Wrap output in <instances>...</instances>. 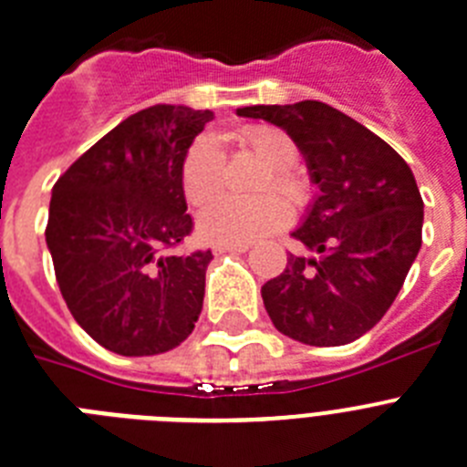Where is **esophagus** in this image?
I'll return each mask as SVG.
<instances>
[{
	"label": "esophagus",
	"mask_w": 467,
	"mask_h": 467,
	"mask_svg": "<svg viewBox=\"0 0 467 467\" xmlns=\"http://www.w3.org/2000/svg\"><path fill=\"white\" fill-rule=\"evenodd\" d=\"M250 250V243H217L214 245V253L224 254V253H245Z\"/></svg>",
	"instance_id": "34e87169"
}]
</instances>
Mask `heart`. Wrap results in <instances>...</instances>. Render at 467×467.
Masks as SVG:
<instances>
[{"mask_svg": "<svg viewBox=\"0 0 467 467\" xmlns=\"http://www.w3.org/2000/svg\"><path fill=\"white\" fill-rule=\"evenodd\" d=\"M241 149L260 158L269 174L257 191H276L290 205L305 201V186L293 172L297 162V146L283 130L272 125H248L234 134ZM182 191L191 205H205L224 184V155L213 137L195 139L182 162ZM288 222V207L276 195H260L253 201L219 198L201 214L202 236L224 243H253L281 229Z\"/></svg>", "mask_w": 467, "mask_h": 467, "instance_id": "1", "label": "heart"}]
</instances>
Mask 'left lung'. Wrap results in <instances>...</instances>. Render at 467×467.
Listing matches in <instances>:
<instances>
[{
	"label": "left lung",
	"mask_w": 467,
	"mask_h": 467,
	"mask_svg": "<svg viewBox=\"0 0 467 467\" xmlns=\"http://www.w3.org/2000/svg\"><path fill=\"white\" fill-rule=\"evenodd\" d=\"M236 113L288 131L321 191L293 231L312 257L290 254L281 276L262 285L266 314L283 336L305 345L354 342L392 306L423 243V198L411 167L328 103Z\"/></svg>",
	"instance_id": "obj_1"
}]
</instances>
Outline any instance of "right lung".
<instances>
[{"label": "right lung", "mask_w": 467, "mask_h": 467, "mask_svg": "<svg viewBox=\"0 0 467 467\" xmlns=\"http://www.w3.org/2000/svg\"><path fill=\"white\" fill-rule=\"evenodd\" d=\"M213 110L150 106L122 119L54 184L47 245L82 328L122 357L179 348L201 317L213 250L191 236L182 162Z\"/></svg>", "instance_id": "right-lung-1"}]
</instances>
